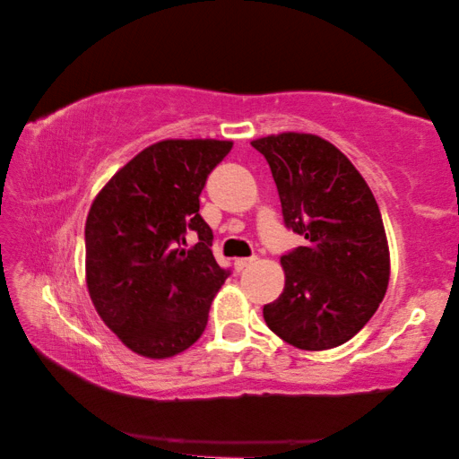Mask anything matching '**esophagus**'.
Wrapping results in <instances>:
<instances>
[{
	"label": "esophagus",
	"mask_w": 459,
	"mask_h": 459,
	"mask_svg": "<svg viewBox=\"0 0 459 459\" xmlns=\"http://www.w3.org/2000/svg\"><path fill=\"white\" fill-rule=\"evenodd\" d=\"M254 260H256V258H236V260H234V268L238 270V273H242V270L250 266Z\"/></svg>",
	"instance_id": "34e87169"
}]
</instances>
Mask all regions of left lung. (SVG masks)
<instances>
[{
	"label": "left lung",
	"mask_w": 459,
	"mask_h": 459,
	"mask_svg": "<svg viewBox=\"0 0 459 459\" xmlns=\"http://www.w3.org/2000/svg\"><path fill=\"white\" fill-rule=\"evenodd\" d=\"M252 146L273 170L284 225L305 238L281 256L287 281L282 295L264 305L266 325L299 350L342 345L370 321L388 287L378 203L327 140L289 132Z\"/></svg>",
	"instance_id": "obj_1"
}]
</instances>
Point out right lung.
Wrapping results in <instances>:
<instances>
[{
  "label": "right lung",
  "mask_w": 459,
  "mask_h": 459,
  "mask_svg": "<svg viewBox=\"0 0 459 459\" xmlns=\"http://www.w3.org/2000/svg\"><path fill=\"white\" fill-rule=\"evenodd\" d=\"M231 142L164 140L116 172L85 223L87 287L100 317L146 358L185 351L205 332L215 292L231 274L212 252L199 213L209 172ZM195 230L200 242L182 246Z\"/></svg>",
  "instance_id": "right-lung-1"
}]
</instances>
